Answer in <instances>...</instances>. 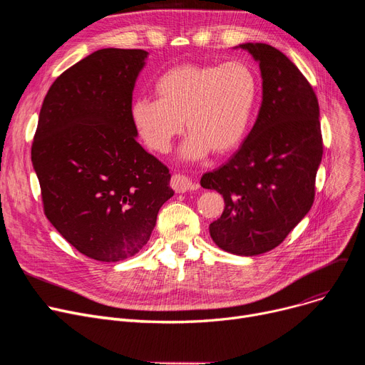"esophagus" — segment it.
Returning a JSON list of instances; mask_svg holds the SVG:
<instances>
[{
  "mask_svg": "<svg viewBox=\"0 0 365 365\" xmlns=\"http://www.w3.org/2000/svg\"><path fill=\"white\" fill-rule=\"evenodd\" d=\"M170 186L179 194L186 192V190H194L197 187V185L192 180L183 175H173L170 180Z\"/></svg>",
  "mask_w": 365,
  "mask_h": 365,
  "instance_id": "esophagus-1",
  "label": "esophagus"
}]
</instances>
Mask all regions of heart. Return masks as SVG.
<instances>
[{"label":"heart","mask_w":365,"mask_h":365,"mask_svg":"<svg viewBox=\"0 0 365 365\" xmlns=\"http://www.w3.org/2000/svg\"><path fill=\"white\" fill-rule=\"evenodd\" d=\"M157 101L139 98L130 115L143 143L165 153L183 131L190 136L182 148L187 160L232 152L244 139L257 98L250 66L231 61L223 65L183 63L164 71L152 86Z\"/></svg>","instance_id":"obj_1"}]
</instances>
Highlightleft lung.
Wrapping results in <instances>:
<instances>
[{"mask_svg":"<svg viewBox=\"0 0 365 365\" xmlns=\"http://www.w3.org/2000/svg\"><path fill=\"white\" fill-rule=\"evenodd\" d=\"M259 62L263 98L241 148L201 186L223 197L210 235L222 250L257 256L274 250L309 212L322 158L317 94L284 53L263 43L241 44Z\"/></svg>","mask_w":365,"mask_h":365,"instance_id":"1","label":"left lung"}]
</instances>
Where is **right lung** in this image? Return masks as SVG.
Returning a JSON list of instances; mask_svg holds the SVG:
<instances>
[{
	"instance_id": "1",
	"label": "right lung",
	"mask_w": 365,
	"mask_h": 365,
	"mask_svg": "<svg viewBox=\"0 0 365 365\" xmlns=\"http://www.w3.org/2000/svg\"><path fill=\"white\" fill-rule=\"evenodd\" d=\"M148 51L102 48L46 94L31 148L44 215L81 255L120 262L139 253L175 192L170 170L136 140L133 88Z\"/></svg>"
}]
</instances>
